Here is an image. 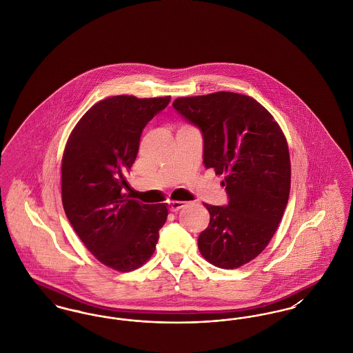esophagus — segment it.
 Returning a JSON list of instances; mask_svg holds the SVG:
<instances>
[{"label": "esophagus", "mask_w": 353, "mask_h": 353, "mask_svg": "<svg viewBox=\"0 0 353 353\" xmlns=\"http://www.w3.org/2000/svg\"><path fill=\"white\" fill-rule=\"evenodd\" d=\"M185 202L183 201H169L168 208L170 212H177L180 210L181 208H184Z\"/></svg>", "instance_id": "1"}]
</instances>
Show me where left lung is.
<instances>
[{
	"instance_id": "8db88e82",
	"label": "left lung",
	"mask_w": 353,
	"mask_h": 353,
	"mask_svg": "<svg viewBox=\"0 0 353 353\" xmlns=\"http://www.w3.org/2000/svg\"><path fill=\"white\" fill-rule=\"evenodd\" d=\"M200 128L203 164L228 193L226 206L205 203L209 226L199 236L202 256L221 269H236L265 250L283 217L291 185L290 153L278 123L248 95L219 91L173 101Z\"/></svg>"
}]
</instances>
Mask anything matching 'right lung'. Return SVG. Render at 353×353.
I'll use <instances>...</instances> for the list:
<instances>
[{
  "mask_svg": "<svg viewBox=\"0 0 353 353\" xmlns=\"http://www.w3.org/2000/svg\"><path fill=\"white\" fill-rule=\"evenodd\" d=\"M170 97L118 95L94 104L68 137L62 157V202L71 226L103 265L121 272L143 266L156 249L168 205H144L121 193L140 136Z\"/></svg>",
  "mask_w": 353,
  "mask_h": 353,
  "instance_id": "obj_1",
  "label": "right lung"
}]
</instances>
